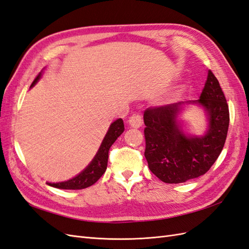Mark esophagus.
Here are the masks:
<instances>
[{"label": "esophagus", "instance_id": "1", "mask_svg": "<svg viewBox=\"0 0 249 249\" xmlns=\"http://www.w3.org/2000/svg\"><path fill=\"white\" fill-rule=\"evenodd\" d=\"M128 123L131 127H133V128H140V127L142 126V123H143L141 114H140L139 112H135L133 114H131V116L129 117Z\"/></svg>", "mask_w": 249, "mask_h": 249}]
</instances>
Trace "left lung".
Segmentation results:
<instances>
[{
    "label": "left lung",
    "mask_w": 249,
    "mask_h": 249,
    "mask_svg": "<svg viewBox=\"0 0 249 249\" xmlns=\"http://www.w3.org/2000/svg\"><path fill=\"white\" fill-rule=\"evenodd\" d=\"M186 104H199L209 117V129L203 137L186 136L176 117ZM145 158L154 175L165 183H184L206 174L226 141L229 109L212 70H208L200 99L149 107L144 111Z\"/></svg>",
    "instance_id": "obj_1"
}]
</instances>
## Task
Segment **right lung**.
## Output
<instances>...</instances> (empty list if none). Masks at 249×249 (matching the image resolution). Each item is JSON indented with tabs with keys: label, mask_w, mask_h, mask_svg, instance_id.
I'll return each instance as SVG.
<instances>
[{
	"label": "right lung",
	"mask_w": 249,
	"mask_h": 249,
	"mask_svg": "<svg viewBox=\"0 0 249 249\" xmlns=\"http://www.w3.org/2000/svg\"><path fill=\"white\" fill-rule=\"evenodd\" d=\"M41 75L42 73L40 72L39 75L35 79L30 87H33L36 83L39 81ZM123 131H124L123 120L118 119L114 121V122L110 125L109 129H108L103 142H102L97 155H95V157L93 158V160L80 175L74 177L73 179L65 181V182L47 183L48 185L55 188H60V189H84L93 185V184L97 182L105 173V170L107 168L108 152H109V148L111 147V145L116 142V140L122 135Z\"/></svg>",
	"instance_id": "1"
}]
</instances>
